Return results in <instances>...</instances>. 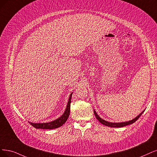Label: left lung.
Instances as JSON below:
<instances>
[{
  "label": "left lung",
  "instance_id": "obj_1",
  "mask_svg": "<svg viewBox=\"0 0 157 157\" xmlns=\"http://www.w3.org/2000/svg\"><path fill=\"white\" fill-rule=\"evenodd\" d=\"M144 112L142 111L140 114H139L138 117H136L135 118H134L132 120H130L129 121H125V122H121V123H111V122H109V121H107L105 120H104L103 119H101L99 116H98L97 114V113H96V111H94V115L96 116V118L98 120V121H100V122L101 124H102L103 125H105L106 126H108V127H124L125 125H130V124H132L133 123H135V121L140 117V116L142 114V113Z\"/></svg>",
  "mask_w": 157,
  "mask_h": 157
}]
</instances>
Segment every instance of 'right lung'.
Masks as SVG:
<instances>
[{
	"label": "right lung",
	"instance_id": "1",
	"mask_svg": "<svg viewBox=\"0 0 157 157\" xmlns=\"http://www.w3.org/2000/svg\"><path fill=\"white\" fill-rule=\"evenodd\" d=\"M72 93L70 95L68 101L67 105V108L65 113L61 116V117L57 118V120H55L54 121H50L48 123H43V124H33L30 123V125H32L33 127L36 129H53L57 128L62 126L66 122L67 120L69 114H70V109H71V97H72Z\"/></svg>",
	"mask_w": 157,
	"mask_h": 157
}]
</instances>
